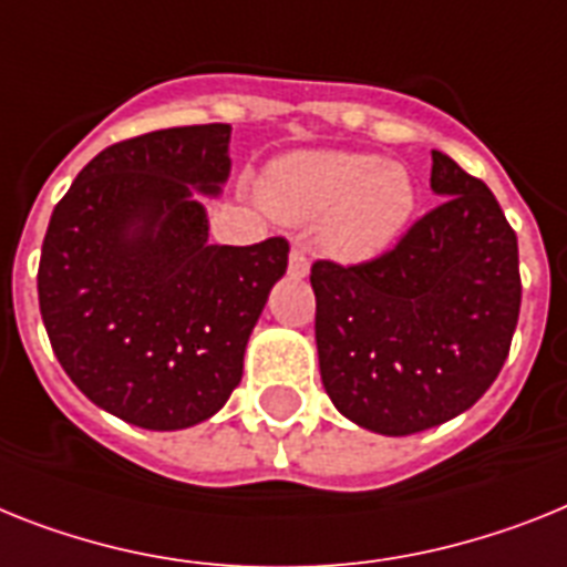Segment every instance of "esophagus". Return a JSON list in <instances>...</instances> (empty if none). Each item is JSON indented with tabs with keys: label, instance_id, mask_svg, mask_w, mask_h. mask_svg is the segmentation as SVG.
Wrapping results in <instances>:
<instances>
[{
	"label": "esophagus",
	"instance_id": "esophagus-1",
	"mask_svg": "<svg viewBox=\"0 0 567 567\" xmlns=\"http://www.w3.org/2000/svg\"><path fill=\"white\" fill-rule=\"evenodd\" d=\"M307 272H310V260H307V251H303V249L289 251V275H292V278H307Z\"/></svg>",
	"mask_w": 567,
	"mask_h": 567
}]
</instances>
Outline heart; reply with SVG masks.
Returning a JSON list of instances; mask_svg holds the SVG:
<instances>
[{"mask_svg": "<svg viewBox=\"0 0 567 567\" xmlns=\"http://www.w3.org/2000/svg\"><path fill=\"white\" fill-rule=\"evenodd\" d=\"M260 196L284 223L321 219V243L341 260L391 249L417 208L409 167L353 150L287 153L269 167Z\"/></svg>", "mask_w": 567, "mask_h": 567, "instance_id": "obj_1", "label": "heart"}]
</instances>
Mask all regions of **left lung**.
<instances>
[{
    "label": "left lung",
    "instance_id": "1",
    "mask_svg": "<svg viewBox=\"0 0 567 567\" xmlns=\"http://www.w3.org/2000/svg\"><path fill=\"white\" fill-rule=\"evenodd\" d=\"M443 203L359 266L312 264L321 382L368 432L405 437L493 385L522 307L518 243L484 182L432 150Z\"/></svg>",
    "mask_w": 567,
    "mask_h": 567
}]
</instances>
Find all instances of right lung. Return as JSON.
I'll use <instances>...</instances> for the list:
<instances>
[{
	"mask_svg": "<svg viewBox=\"0 0 567 567\" xmlns=\"http://www.w3.org/2000/svg\"><path fill=\"white\" fill-rule=\"evenodd\" d=\"M231 126H171L97 153L51 214L37 292L54 357L97 409L150 432L214 417L240 385L289 243H208L199 196Z\"/></svg>",
	"mask_w": 567,
	"mask_h": 567,
	"instance_id": "obj_1",
	"label": "right lung"
}]
</instances>
